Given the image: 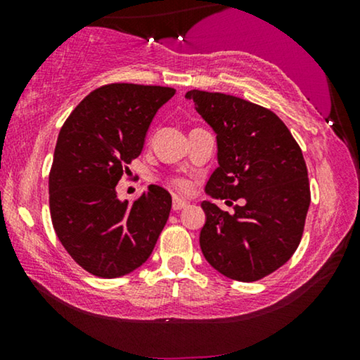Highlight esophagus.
Wrapping results in <instances>:
<instances>
[{
    "instance_id": "obj_1",
    "label": "esophagus",
    "mask_w": 360,
    "mask_h": 360,
    "mask_svg": "<svg viewBox=\"0 0 360 360\" xmlns=\"http://www.w3.org/2000/svg\"><path fill=\"white\" fill-rule=\"evenodd\" d=\"M186 206H188V201H185L181 198H174V203H172V208H174V211H180V210L186 208Z\"/></svg>"
}]
</instances>
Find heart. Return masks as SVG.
<instances>
[{"mask_svg": "<svg viewBox=\"0 0 360 360\" xmlns=\"http://www.w3.org/2000/svg\"><path fill=\"white\" fill-rule=\"evenodd\" d=\"M170 185L176 188L179 191H188L190 190V181L181 179V176H175V179L170 180Z\"/></svg>", "mask_w": 360, "mask_h": 360, "instance_id": "1", "label": "heart"}]
</instances>
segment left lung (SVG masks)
Returning <instances> with one entry per match:
<instances>
[{
    "instance_id": "left-lung-1",
    "label": "left lung",
    "mask_w": 360,
    "mask_h": 360,
    "mask_svg": "<svg viewBox=\"0 0 360 360\" xmlns=\"http://www.w3.org/2000/svg\"><path fill=\"white\" fill-rule=\"evenodd\" d=\"M185 98L193 100L218 141L219 167L206 193L240 201L233 214L210 201L201 203L206 214L201 252L228 278L255 282L267 277L292 257L303 236L311 193L302 149L267 108L201 90Z\"/></svg>"
}]
</instances>
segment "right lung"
I'll return each instance as SVG.
<instances>
[{
	"label": "right lung",
	"mask_w": 360,
	"mask_h": 360,
	"mask_svg": "<svg viewBox=\"0 0 360 360\" xmlns=\"http://www.w3.org/2000/svg\"><path fill=\"white\" fill-rule=\"evenodd\" d=\"M174 88L110 83L93 90L63 122L49 174V206L58 240L83 270L101 278L149 259L169 219L172 196L150 185L132 203L116 185L141 155L146 132Z\"/></svg>",
	"instance_id": "add662e5"
}]
</instances>
